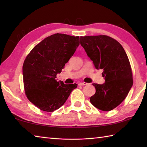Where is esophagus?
Returning <instances> with one entry per match:
<instances>
[{
  "instance_id": "esophagus-1",
  "label": "esophagus",
  "mask_w": 147,
  "mask_h": 147,
  "mask_svg": "<svg viewBox=\"0 0 147 147\" xmlns=\"http://www.w3.org/2000/svg\"><path fill=\"white\" fill-rule=\"evenodd\" d=\"M88 85V83H85V82H82V83H80L78 84V85L80 86H84V85Z\"/></svg>"
}]
</instances>
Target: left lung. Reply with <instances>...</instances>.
I'll return each mask as SVG.
<instances>
[{
  "instance_id": "obj_1",
  "label": "left lung",
  "mask_w": 147,
  "mask_h": 147,
  "mask_svg": "<svg viewBox=\"0 0 147 147\" xmlns=\"http://www.w3.org/2000/svg\"><path fill=\"white\" fill-rule=\"evenodd\" d=\"M80 44L96 69L104 70L105 82L93 84L96 92L90 102L101 111H111L126 98L133 84L126 53L119 43L106 35L81 36Z\"/></svg>"
}]
</instances>
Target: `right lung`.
Masks as SVG:
<instances>
[{
    "instance_id": "1",
    "label": "right lung",
    "mask_w": 147,
    "mask_h": 147,
    "mask_svg": "<svg viewBox=\"0 0 147 147\" xmlns=\"http://www.w3.org/2000/svg\"><path fill=\"white\" fill-rule=\"evenodd\" d=\"M80 37L55 33L47 37L27 55L23 65L24 90L29 100L46 112L64 104L77 84L65 85L56 76L73 55Z\"/></svg>"
}]
</instances>
